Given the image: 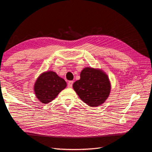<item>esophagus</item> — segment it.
<instances>
[{"label":"esophagus","instance_id":"34e87169","mask_svg":"<svg viewBox=\"0 0 152 152\" xmlns=\"http://www.w3.org/2000/svg\"><path fill=\"white\" fill-rule=\"evenodd\" d=\"M73 81H69L68 82V87H72L73 86Z\"/></svg>","mask_w":152,"mask_h":152}]
</instances>
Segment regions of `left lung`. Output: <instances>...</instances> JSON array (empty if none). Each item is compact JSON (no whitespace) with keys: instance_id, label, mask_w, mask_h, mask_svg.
Returning <instances> with one entry per match:
<instances>
[{"instance_id":"1","label":"left lung","mask_w":152,"mask_h":152,"mask_svg":"<svg viewBox=\"0 0 152 152\" xmlns=\"http://www.w3.org/2000/svg\"><path fill=\"white\" fill-rule=\"evenodd\" d=\"M73 89L84 103L90 107H98L108 97L111 89L108 75L102 70L85 68L80 79L73 84Z\"/></svg>"}]
</instances>
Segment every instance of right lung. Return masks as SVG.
Returning a JSON list of instances; mask_svg holds the SVG:
<instances>
[{
	"label": "right lung",
	"mask_w": 152,
	"mask_h": 152,
	"mask_svg": "<svg viewBox=\"0 0 152 152\" xmlns=\"http://www.w3.org/2000/svg\"><path fill=\"white\" fill-rule=\"evenodd\" d=\"M66 87L65 80L54 72L48 71L42 73L37 79L34 91L40 102L47 104L53 101Z\"/></svg>",
	"instance_id": "add662e5"
}]
</instances>
